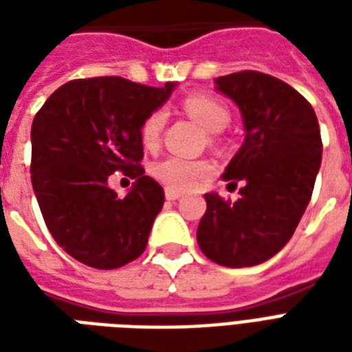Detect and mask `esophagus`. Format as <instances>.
I'll return each instance as SVG.
<instances>
[{"label": "esophagus", "mask_w": 352, "mask_h": 352, "mask_svg": "<svg viewBox=\"0 0 352 352\" xmlns=\"http://www.w3.org/2000/svg\"><path fill=\"white\" fill-rule=\"evenodd\" d=\"M166 198H168L169 201H173V199H179V198H183V192L173 190V188H166Z\"/></svg>", "instance_id": "34e87169"}]
</instances>
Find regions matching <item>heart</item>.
Wrapping results in <instances>:
<instances>
[{"label":"heart","instance_id":"heart-1","mask_svg":"<svg viewBox=\"0 0 352 352\" xmlns=\"http://www.w3.org/2000/svg\"><path fill=\"white\" fill-rule=\"evenodd\" d=\"M183 111L194 120H198L206 130L221 131L230 122L228 107L213 96L207 94H192L183 101ZM166 124L164 111L156 109L148 113L141 122L139 138L145 148L154 151L160 145L162 131ZM154 177L173 190H194L211 181L214 175V166L209 160H188L181 156H168L156 162L153 168Z\"/></svg>","mask_w":352,"mask_h":352}]
</instances>
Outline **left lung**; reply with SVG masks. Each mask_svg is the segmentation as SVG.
Listing matches in <instances>:
<instances>
[{"label":"left lung","instance_id":"8db88e82","mask_svg":"<svg viewBox=\"0 0 352 352\" xmlns=\"http://www.w3.org/2000/svg\"><path fill=\"white\" fill-rule=\"evenodd\" d=\"M217 88L243 115L245 143L222 175L243 186L237 201L206 194L198 245L217 264L249 267L275 256L294 234L313 194L322 139L311 103L285 80L237 72L219 77Z\"/></svg>","mask_w":352,"mask_h":352}]
</instances>
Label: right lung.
Listing matches in <instances>:
<instances>
[{
  "instance_id": "right-lung-1",
  "label": "right lung",
  "mask_w": 352,
  "mask_h": 352,
  "mask_svg": "<svg viewBox=\"0 0 352 352\" xmlns=\"http://www.w3.org/2000/svg\"><path fill=\"white\" fill-rule=\"evenodd\" d=\"M173 85H138L122 77L65 82L32 124V184L47 228L69 256L116 270L145 251L164 188L145 175L139 128L168 100ZM120 170L136 184L126 199L108 188Z\"/></svg>"
}]
</instances>
